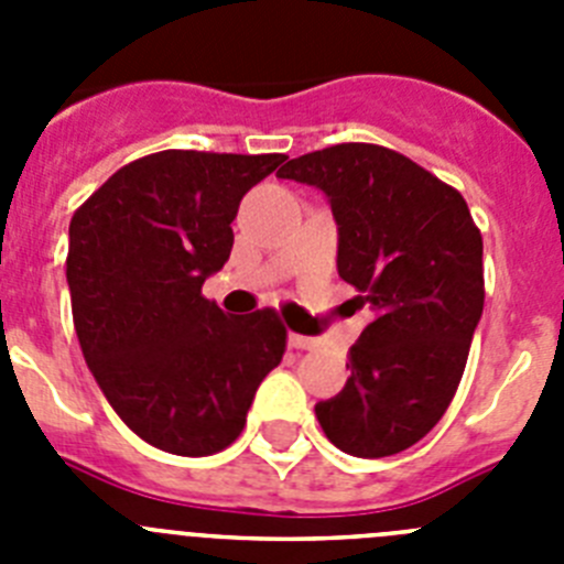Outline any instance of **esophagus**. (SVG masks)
<instances>
[{"label":"esophagus","instance_id":"1","mask_svg":"<svg viewBox=\"0 0 564 564\" xmlns=\"http://www.w3.org/2000/svg\"><path fill=\"white\" fill-rule=\"evenodd\" d=\"M288 344H291L293 350H316L318 338L299 336V333H291V336H288Z\"/></svg>","mask_w":564,"mask_h":564}]
</instances>
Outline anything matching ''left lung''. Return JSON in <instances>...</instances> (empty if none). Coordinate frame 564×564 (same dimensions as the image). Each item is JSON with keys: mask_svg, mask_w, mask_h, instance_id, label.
<instances>
[{"mask_svg": "<svg viewBox=\"0 0 564 564\" xmlns=\"http://www.w3.org/2000/svg\"><path fill=\"white\" fill-rule=\"evenodd\" d=\"M276 177L316 186L338 226V276L376 318L350 347V378L316 403L352 457L410 449L443 417L482 316V237L460 192L392 149L338 143Z\"/></svg>", "mask_w": 564, "mask_h": 564, "instance_id": "8db88e82", "label": "left lung"}]
</instances>
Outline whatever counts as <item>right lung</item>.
Segmentation results:
<instances>
[{"instance_id": "right-lung-1", "label": "right lung", "mask_w": 564, "mask_h": 564, "mask_svg": "<svg viewBox=\"0 0 564 564\" xmlns=\"http://www.w3.org/2000/svg\"><path fill=\"white\" fill-rule=\"evenodd\" d=\"M282 161L166 149L118 169L69 220L67 285L84 361L154 449H226L282 361L288 333L276 313L234 318L200 293L228 262L239 200Z\"/></svg>"}]
</instances>
